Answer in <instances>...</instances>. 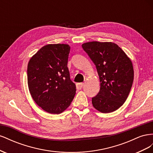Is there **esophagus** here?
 I'll list each match as a JSON object with an SVG mask.
<instances>
[{
    "instance_id": "34e87169",
    "label": "esophagus",
    "mask_w": 153,
    "mask_h": 153,
    "mask_svg": "<svg viewBox=\"0 0 153 153\" xmlns=\"http://www.w3.org/2000/svg\"><path fill=\"white\" fill-rule=\"evenodd\" d=\"M84 83H77L76 84V89H81L83 87V86H84Z\"/></svg>"
}]
</instances>
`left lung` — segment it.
<instances>
[{
    "instance_id": "1",
    "label": "left lung",
    "mask_w": 153,
    "mask_h": 153,
    "mask_svg": "<svg viewBox=\"0 0 153 153\" xmlns=\"http://www.w3.org/2000/svg\"><path fill=\"white\" fill-rule=\"evenodd\" d=\"M82 47L95 64L100 89L92 98L94 107L102 113L117 110L126 101L132 87V62L124 51L111 42L92 41Z\"/></svg>"
}]
</instances>
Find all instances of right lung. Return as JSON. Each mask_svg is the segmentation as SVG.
Wrapping results in <instances>:
<instances>
[{"label":"right lung","instance_id":"obj_1","mask_svg":"<svg viewBox=\"0 0 153 153\" xmlns=\"http://www.w3.org/2000/svg\"><path fill=\"white\" fill-rule=\"evenodd\" d=\"M70 47L66 44L47 45L32 57L27 66V82L36 103L46 112H64L76 93L70 79L68 61Z\"/></svg>","mask_w":153,"mask_h":153}]
</instances>
